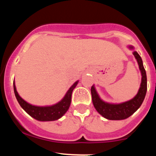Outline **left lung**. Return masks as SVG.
Listing matches in <instances>:
<instances>
[{
	"mask_svg": "<svg viewBox=\"0 0 156 156\" xmlns=\"http://www.w3.org/2000/svg\"><path fill=\"white\" fill-rule=\"evenodd\" d=\"M128 48L129 50L133 51V54L136 59L139 70L141 72V80L140 87L137 94L132 99L128 101L119 103H108L102 100L99 94L97 92L94 85H93L91 88L92 103L97 112L105 119H110V120H122V119H125L130 117L139 108L146 95L147 75L145 69L143 66L142 59L139 53L134 51L133 46L128 45Z\"/></svg>",
	"mask_w": 156,
	"mask_h": 156,
	"instance_id": "obj_1",
	"label": "left lung"
}]
</instances>
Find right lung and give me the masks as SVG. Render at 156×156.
<instances>
[{
    "instance_id": "add662e5",
    "label": "right lung",
    "mask_w": 156,
    "mask_h": 156,
    "mask_svg": "<svg viewBox=\"0 0 156 156\" xmlns=\"http://www.w3.org/2000/svg\"><path fill=\"white\" fill-rule=\"evenodd\" d=\"M78 81L79 80H77L69 87L67 92H66L65 95L60 101L51 105L40 106V105H34L28 103L20 96L16 89L15 80L13 83L14 92H15L16 98L22 108L34 119L41 122L55 121L63 117L69 109L70 106L73 91L76 87Z\"/></svg>"
}]
</instances>
